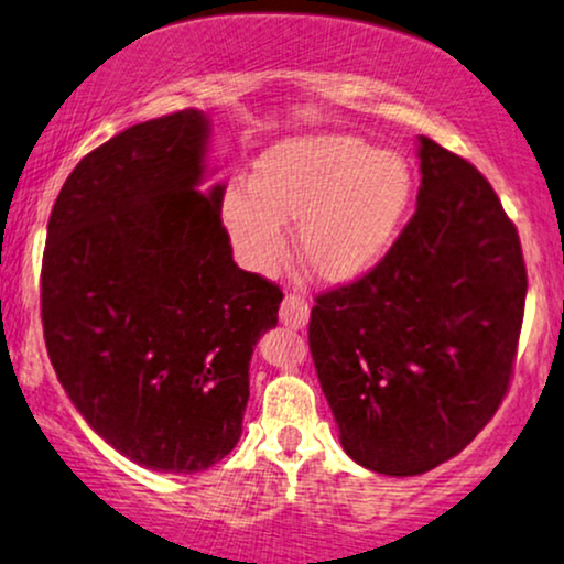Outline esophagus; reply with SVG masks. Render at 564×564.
Segmentation results:
<instances>
[{"label":"esophagus","instance_id":"esophagus-1","mask_svg":"<svg viewBox=\"0 0 564 564\" xmlns=\"http://www.w3.org/2000/svg\"><path fill=\"white\" fill-rule=\"evenodd\" d=\"M281 323L289 328H304L310 321V304L300 294H286L281 302Z\"/></svg>","mask_w":564,"mask_h":564}]
</instances>
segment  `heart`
<instances>
[{
	"label": "heart",
	"instance_id": "1",
	"mask_svg": "<svg viewBox=\"0 0 564 564\" xmlns=\"http://www.w3.org/2000/svg\"><path fill=\"white\" fill-rule=\"evenodd\" d=\"M411 196L413 174L400 153L321 134L270 148L249 187L225 191L219 219L232 254L251 273H273L286 260L283 223H296V249L313 275L347 283L392 249Z\"/></svg>",
	"mask_w": 564,
	"mask_h": 564
}]
</instances>
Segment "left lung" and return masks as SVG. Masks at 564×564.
Segmentation results:
<instances>
[{
	"label": "left lung",
	"instance_id": "obj_1",
	"mask_svg": "<svg viewBox=\"0 0 564 564\" xmlns=\"http://www.w3.org/2000/svg\"><path fill=\"white\" fill-rule=\"evenodd\" d=\"M416 212L377 268L323 291L310 352L341 448L390 477L462 453L509 390L525 313L520 236L467 159L419 138Z\"/></svg>",
	"mask_w": 564,
	"mask_h": 564
}]
</instances>
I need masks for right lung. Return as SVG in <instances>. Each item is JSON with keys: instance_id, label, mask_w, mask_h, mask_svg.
Returning <instances> with one entry per match:
<instances>
[{"instance_id": "obj_1", "label": "right lung", "mask_w": 564, "mask_h": 564, "mask_svg": "<svg viewBox=\"0 0 564 564\" xmlns=\"http://www.w3.org/2000/svg\"><path fill=\"white\" fill-rule=\"evenodd\" d=\"M209 119L177 111L87 153L42 257L47 355L84 422L121 456L193 475L236 448L249 360L283 291L232 262L200 191Z\"/></svg>"}]
</instances>
